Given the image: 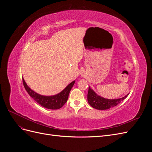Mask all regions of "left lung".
Segmentation results:
<instances>
[{
  "instance_id": "1",
  "label": "left lung",
  "mask_w": 152,
  "mask_h": 152,
  "mask_svg": "<svg viewBox=\"0 0 152 152\" xmlns=\"http://www.w3.org/2000/svg\"><path fill=\"white\" fill-rule=\"evenodd\" d=\"M128 94L124 96L123 98L118 99H107L98 95L90 87H89L88 93H87V102L92 107L95 109L100 110H107L112 107H115L118 103H120L122 100L125 99Z\"/></svg>"
}]
</instances>
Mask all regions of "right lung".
Returning <instances> with one entry per match:
<instances>
[{"instance_id": "right-lung-1", "label": "right lung", "mask_w": 152, "mask_h": 152, "mask_svg": "<svg viewBox=\"0 0 152 152\" xmlns=\"http://www.w3.org/2000/svg\"><path fill=\"white\" fill-rule=\"evenodd\" d=\"M22 79L25 88L31 97L42 107L50 110L59 109L66 103L68 100L69 93H70L73 86L75 84V80H73L62 91L57 94L53 96H43L37 93L36 92L31 89L26 84L23 78Z\"/></svg>"}]
</instances>
